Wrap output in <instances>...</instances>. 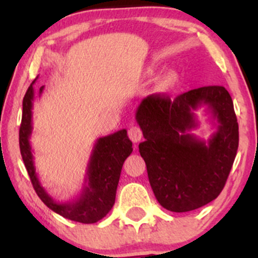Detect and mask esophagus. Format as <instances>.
Returning a JSON list of instances; mask_svg holds the SVG:
<instances>
[{"label":"esophagus","instance_id":"1","mask_svg":"<svg viewBox=\"0 0 258 258\" xmlns=\"http://www.w3.org/2000/svg\"><path fill=\"white\" fill-rule=\"evenodd\" d=\"M128 137L133 143H138V142L142 139V137H143V135H142V130L139 128L138 126H132L131 128L128 130Z\"/></svg>","mask_w":258,"mask_h":258}]
</instances>
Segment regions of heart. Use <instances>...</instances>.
<instances>
[{"label": "heart", "mask_w": 258, "mask_h": 258, "mask_svg": "<svg viewBox=\"0 0 258 258\" xmlns=\"http://www.w3.org/2000/svg\"><path fill=\"white\" fill-rule=\"evenodd\" d=\"M174 80H176V76H174V74L170 73V74H168V75L166 76V78H165V82H166L167 85H171V84H173Z\"/></svg>", "instance_id": "1"}]
</instances>
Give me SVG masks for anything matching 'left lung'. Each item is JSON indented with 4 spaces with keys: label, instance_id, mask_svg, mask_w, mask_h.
I'll use <instances>...</instances> for the list:
<instances>
[{
    "label": "left lung",
    "instance_id": "8db88e82",
    "mask_svg": "<svg viewBox=\"0 0 258 258\" xmlns=\"http://www.w3.org/2000/svg\"><path fill=\"white\" fill-rule=\"evenodd\" d=\"M205 105L218 122L206 142L188 133L199 123L194 111ZM146 141L139 153L156 200L172 212L211 203L224 188L239 146L233 100L223 86H206L171 99L150 94L136 111Z\"/></svg>",
    "mask_w": 258,
    "mask_h": 258
}]
</instances>
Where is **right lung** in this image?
Segmentation results:
<instances>
[{
  "label": "right lung",
  "mask_w": 258,
  "mask_h": 258,
  "mask_svg": "<svg viewBox=\"0 0 258 258\" xmlns=\"http://www.w3.org/2000/svg\"><path fill=\"white\" fill-rule=\"evenodd\" d=\"M36 79L29 86L23 99L22 125L19 130L20 154L32 186L44 205L55 214L80 223H96L105 217L114 205L121 168L125 160L131 155L132 142L130 141L126 130H120L112 135L97 139L87 165V173L81 194L69 203L55 201L44 190L38 180L29 141L32 132V102ZM42 92L43 86L40 88V94Z\"/></svg>",
  "instance_id": "obj_1"
}]
</instances>
